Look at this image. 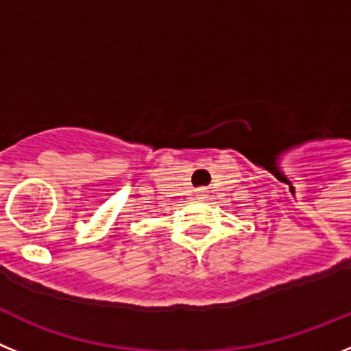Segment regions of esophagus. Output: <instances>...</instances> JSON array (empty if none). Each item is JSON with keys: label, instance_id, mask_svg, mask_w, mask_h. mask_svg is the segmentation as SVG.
I'll return each instance as SVG.
<instances>
[{"label": "esophagus", "instance_id": "esophagus-1", "mask_svg": "<svg viewBox=\"0 0 351 351\" xmlns=\"http://www.w3.org/2000/svg\"><path fill=\"white\" fill-rule=\"evenodd\" d=\"M195 195H197V199H204V195H206V191H204V189H199V191L195 192Z\"/></svg>", "mask_w": 351, "mask_h": 351}]
</instances>
